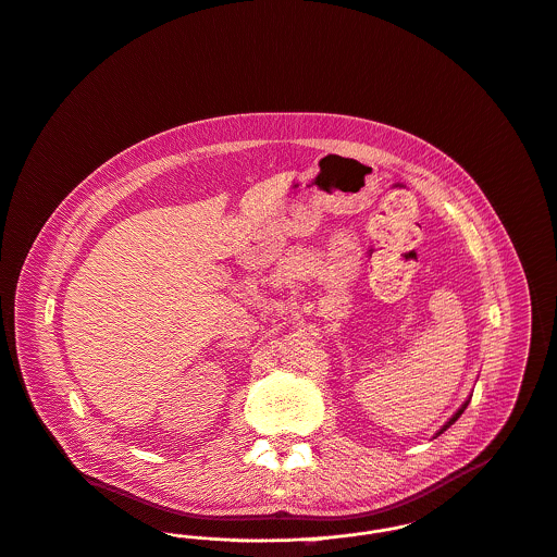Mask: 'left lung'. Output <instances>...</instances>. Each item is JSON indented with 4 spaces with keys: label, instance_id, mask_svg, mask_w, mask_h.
Listing matches in <instances>:
<instances>
[{
    "label": "left lung",
    "instance_id": "8db88e82",
    "mask_svg": "<svg viewBox=\"0 0 557 557\" xmlns=\"http://www.w3.org/2000/svg\"><path fill=\"white\" fill-rule=\"evenodd\" d=\"M467 404H469V399H467V401H465V404H462V406H460V408H458V410H456V414H454V417H451V419H449V421H447V423H445V425H443V428H441V430H438V432H436V436H438V434H443V432H445V430H447V428H449V425H451V423H454V421H456V419H458V417H460V414H462V412H465V408H467Z\"/></svg>",
    "mask_w": 557,
    "mask_h": 557
}]
</instances>
